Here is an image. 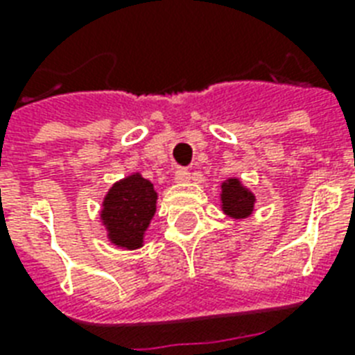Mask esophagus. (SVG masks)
I'll use <instances>...</instances> for the list:
<instances>
[{
    "mask_svg": "<svg viewBox=\"0 0 355 355\" xmlns=\"http://www.w3.org/2000/svg\"><path fill=\"white\" fill-rule=\"evenodd\" d=\"M175 180L178 184H184L189 180V171L188 169H184V167H178L177 171H175Z\"/></svg>",
    "mask_w": 355,
    "mask_h": 355,
    "instance_id": "1",
    "label": "esophagus"
}]
</instances>
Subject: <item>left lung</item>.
<instances>
[{
	"mask_svg": "<svg viewBox=\"0 0 355 355\" xmlns=\"http://www.w3.org/2000/svg\"><path fill=\"white\" fill-rule=\"evenodd\" d=\"M223 211L234 219H245L254 210V195L243 188L237 178H228L221 186Z\"/></svg>",
	"mask_w": 355,
	"mask_h": 355,
	"instance_id": "1",
	"label": "left lung"
}]
</instances>
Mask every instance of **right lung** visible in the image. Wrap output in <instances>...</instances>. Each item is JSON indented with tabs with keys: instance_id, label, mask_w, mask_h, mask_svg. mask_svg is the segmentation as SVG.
<instances>
[{
	"instance_id": "right-lung-1",
	"label": "right lung",
	"mask_w": 355,
	"mask_h": 355,
	"mask_svg": "<svg viewBox=\"0 0 355 355\" xmlns=\"http://www.w3.org/2000/svg\"><path fill=\"white\" fill-rule=\"evenodd\" d=\"M156 197L153 184L138 173L114 184L101 211L103 225L114 245L128 250L144 245V234L156 211Z\"/></svg>"
}]
</instances>
